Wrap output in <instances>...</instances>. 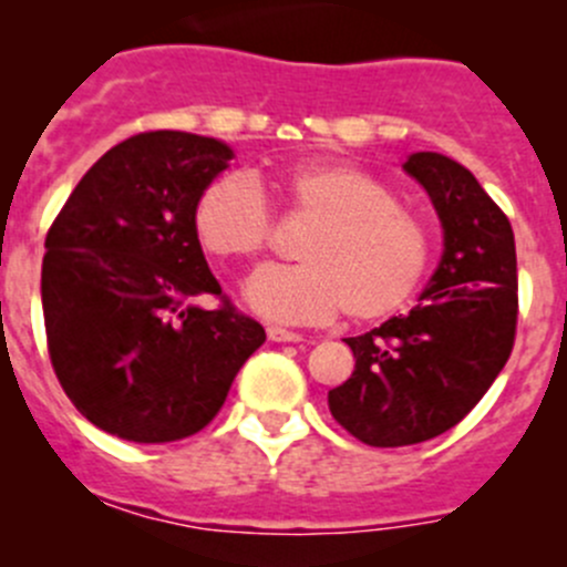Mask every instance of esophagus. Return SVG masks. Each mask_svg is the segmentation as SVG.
I'll use <instances>...</instances> for the list:
<instances>
[{"label":"esophagus","mask_w":567,"mask_h":567,"mask_svg":"<svg viewBox=\"0 0 567 567\" xmlns=\"http://www.w3.org/2000/svg\"><path fill=\"white\" fill-rule=\"evenodd\" d=\"M268 340L271 342H301L299 331L282 329V326H268Z\"/></svg>","instance_id":"esophagus-1"}]
</instances>
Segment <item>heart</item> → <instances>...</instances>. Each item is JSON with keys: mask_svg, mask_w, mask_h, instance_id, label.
<instances>
[{"mask_svg": "<svg viewBox=\"0 0 567 567\" xmlns=\"http://www.w3.org/2000/svg\"><path fill=\"white\" fill-rule=\"evenodd\" d=\"M277 188L293 214L316 225L299 241V266L262 268L247 285L257 312L288 323H323L342 310L375 320L420 288L433 251L427 221L381 177L342 162L282 169ZM274 210L260 183L225 173L194 205V233L219 260H251L271 241Z\"/></svg>", "mask_w": 567, "mask_h": 567, "instance_id": "b5f03b06", "label": "heart"}]
</instances>
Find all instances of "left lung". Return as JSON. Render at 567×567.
Segmentation results:
<instances>
[{
	"mask_svg": "<svg viewBox=\"0 0 567 567\" xmlns=\"http://www.w3.org/2000/svg\"><path fill=\"white\" fill-rule=\"evenodd\" d=\"M444 227V255L420 305L346 337L353 373L329 411L370 447L420 444L455 427L511 359L518 323L516 238L477 177L442 153H411Z\"/></svg>",
	"mask_w": 567,
	"mask_h": 567,
	"instance_id": "obj_1",
	"label": "left lung"
}]
</instances>
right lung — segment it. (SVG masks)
<instances>
[{
  "label": "right lung",
  "instance_id": "add662e5",
  "mask_svg": "<svg viewBox=\"0 0 567 567\" xmlns=\"http://www.w3.org/2000/svg\"><path fill=\"white\" fill-rule=\"evenodd\" d=\"M233 151L210 136L145 131L106 151L45 236L51 368L71 403L125 442L203 431L266 342L221 293L194 233V205ZM205 295L220 307L205 311Z\"/></svg>",
  "mask_w": 567,
  "mask_h": 567
}]
</instances>
